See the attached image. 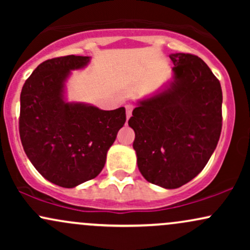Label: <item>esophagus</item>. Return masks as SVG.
I'll list each match as a JSON object with an SVG mask.
<instances>
[{"instance_id":"obj_1","label":"esophagus","mask_w":250,"mask_h":250,"mask_svg":"<svg viewBox=\"0 0 250 250\" xmlns=\"http://www.w3.org/2000/svg\"><path fill=\"white\" fill-rule=\"evenodd\" d=\"M133 109H134V105L130 104V103L125 105V114H127V119H129V117L131 116V113H133Z\"/></svg>"}]
</instances>
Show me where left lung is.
Listing matches in <instances>:
<instances>
[{
  "label": "left lung",
  "instance_id": "obj_1",
  "mask_svg": "<svg viewBox=\"0 0 250 250\" xmlns=\"http://www.w3.org/2000/svg\"><path fill=\"white\" fill-rule=\"evenodd\" d=\"M175 81L140 102L128 125L135 131L137 167L148 182L179 188L206 167L222 129V89L203 60L169 55Z\"/></svg>",
  "mask_w": 250,
  "mask_h": 250
}]
</instances>
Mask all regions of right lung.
<instances>
[{"instance_id": "add662e5", "label": "right lung", "mask_w": 250, "mask_h": 250, "mask_svg": "<svg viewBox=\"0 0 250 250\" xmlns=\"http://www.w3.org/2000/svg\"><path fill=\"white\" fill-rule=\"evenodd\" d=\"M88 56L54 57L37 65L21 91L19 130L28 159L44 179L63 188L93 180L125 122V109L101 110L63 101L70 70Z\"/></svg>"}]
</instances>
